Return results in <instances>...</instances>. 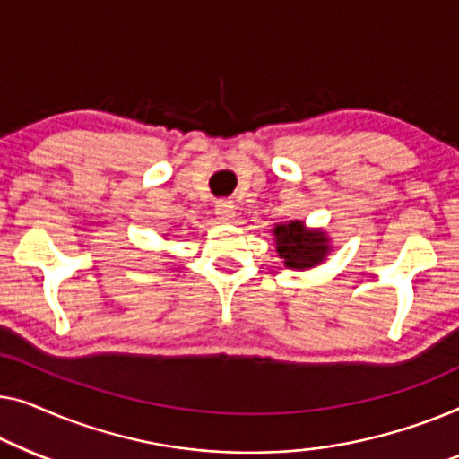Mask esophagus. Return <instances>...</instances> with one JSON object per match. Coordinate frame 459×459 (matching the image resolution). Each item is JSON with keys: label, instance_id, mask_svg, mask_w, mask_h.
<instances>
[{"label": "esophagus", "instance_id": "obj_1", "mask_svg": "<svg viewBox=\"0 0 459 459\" xmlns=\"http://www.w3.org/2000/svg\"><path fill=\"white\" fill-rule=\"evenodd\" d=\"M216 216H218V221L221 222H230L232 218H235V205H232L230 202H218L216 204Z\"/></svg>", "mask_w": 459, "mask_h": 459}]
</instances>
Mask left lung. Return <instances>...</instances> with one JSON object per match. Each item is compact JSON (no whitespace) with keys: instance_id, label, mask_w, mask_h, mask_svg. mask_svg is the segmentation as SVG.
<instances>
[{"instance_id":"1","label":"left lung","mask_w":459,"mask_h":459,"mask_svg":"<svg viewBox=\"0 0 459 459\" xmlns=\"http://www.w3.org/2000/svg\"><path fill=\"white\" fill-rule=\"evenodd\" d=\"M276 251L285 260L287 268H312L328 254L326 235L320 230L303 229L301 222L279 224L274 229Z\"/></svg>"}]
</instances>
